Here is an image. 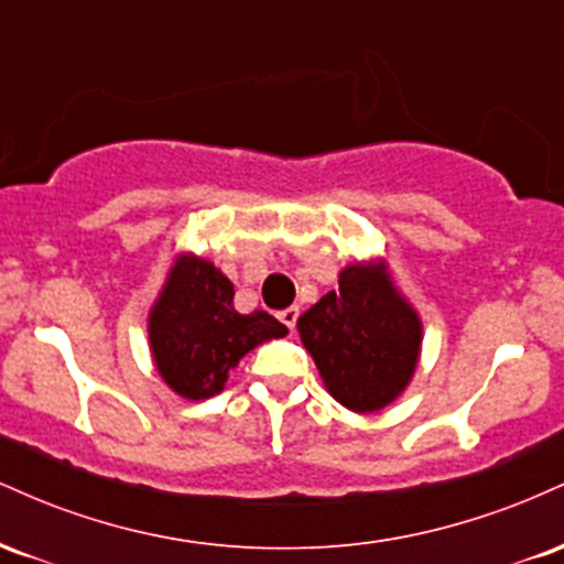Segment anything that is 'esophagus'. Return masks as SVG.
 Segmentation results:
<instances>
[{"mask_svg":"<svg viewBox=\"0 0 564 564\" xmlns=\"http://www.w3.org/2000/svg\"><path fill=\"white\" fill-rule=\"evenodd\" d=\"M296 318H300V307H296V304H291V307L281 310V313H278V321H281L286 328H291V332H294Z\"/></svg>","mask_w":564,"mask_h":564,"instance_id":"obj_1","label":"esophagus"}]
</instances>
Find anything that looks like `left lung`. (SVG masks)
I'll use <instances>...</instances> for the list:
<instances>
[{"label": "left lung", "mask_w": 564, "mask_h": 564, "mask_svg": "<svg viewBox=\"0 0 564 564\" xmlns=\"http://www.w3.org/2000/svg\"><path fill=\"white\" fill-rule=\"evenodd\" d=\"M304 349L318 366L328 394L355 413L392 405L411 384L422 358L419 310L394 286L387 260H355L296 321Z\"/></svg>", "instance_id": "obj_1"}]
</instances>
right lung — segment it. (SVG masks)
Masks as SVG:
<instances>
[{"mask_svg": "<svg viewBox=\"0 0 564 564\" xmlns=\"http://www.w3.org/2000/svg\"><path fill=\"white\" fill-rule=\"evenodd\" d=\"M232 294L230 278L193 251L174 257L166 270L148 310V347L159 377L180 398H215L243 355L289 334L264 310L238 313Z\"/></svg>", "mask_w": 564, "mask_h": 564, "instance_id": "1", "label": "right lung"}]
</instances>
